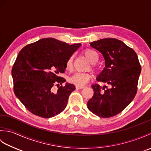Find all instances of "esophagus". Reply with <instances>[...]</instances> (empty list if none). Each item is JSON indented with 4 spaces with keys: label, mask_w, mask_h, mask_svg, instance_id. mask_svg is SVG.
Masks as SVG:
<instances>
[{
    "label": "esophagus",
    "mask_w": 151,
    "mask_h": 151,
    "mask_svg": "<svg viewBox=\"0 0 151 151\" xmlns=\"http://www.w3.org/2000/svg\"><path fill=\"white\" fill-rule=\"evenodd\" d=\"M84 86H76V89H83L84 88Z\"/></svg>",
    "instance_id": "esophagus-1"
}]
</instances>
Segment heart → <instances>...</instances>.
<instances>
[{"instance_id": "obj_1", "label": "heart", "mask_w": 151, "mask_h": 151, "mask_svg": "<svg viewBox=\"0 0 151 151\" xmlns=\"http://www.w3.org/2000/svg\"><path fill=\"white\" fill-rule=\"evenodd\" d=\"M84 55L91 63H95L97 62L99 56L95 50L92 49H86L84 52ZM73 56H70L66 62V69H70L73 65ZM91 75L88 73H76L69 78V81L72 84L82 86L90 81Z\"/></svg>"}]
</instances>
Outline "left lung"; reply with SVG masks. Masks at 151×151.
<instances>
[{
  "mask_svg": "<svg viewBox=\"0 0 151 151\" xmlns=\"http://www.w3.org/2000/svg\"><path fill=\"white\" fill-rule=\"evenodd\" d=\"M89 44L102 54L105 62L97 80L110 88L92 85L94 94L88 102V108L100 117L115 116L135 97L142 70L138 58L132 49L115 38H104Z\"/></svg>",
  "mask_w": 151,
  "mask_h": 151,
  "instance_id": "8db88e82",
  "label": "left lung"
}]
</instances>
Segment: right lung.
Instances as JSON below:
<instances>
[{
  "mask_svg": "<svg viewBox=\"0 0 151 151\" xmlns=\"http://www.w3.org/2000/svg\"><path fill=\"white\" fill-rule=\"evenodd\" d=\"M81 46L69 45L54 38H43L22 48L12 70L14 91L31 113L43 118L60 114L65 108L73 84L58 75L65 72L66 62ZM59 89L54 92L53 87Z\"/></svg>",
  "mask_w": 151,
  "mask_h": 151,
  "instance_id": "add662e5",
  "label": "right lung"
}]
</instances>
